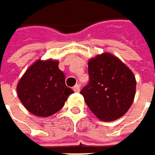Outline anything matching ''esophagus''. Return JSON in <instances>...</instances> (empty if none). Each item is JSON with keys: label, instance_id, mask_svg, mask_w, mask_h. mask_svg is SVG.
Returning <instances> with one entry per match:
<instances>
[{"label": "esophagus", "instance_id": "esophagus-1", "mask_svg": "<svg viewBox=\"0 0 155 155\" xmlns=\"http://www.w3.org/2000/svg\"><path fill=\"white\" fill-rule=\"evenodd\" d=\"M73 91H74L75 93H79V92H80V85H79V84H76V85L73 87Z\"/></svg>", "mask_w": 155, "mask_h": 155}]
</instances>
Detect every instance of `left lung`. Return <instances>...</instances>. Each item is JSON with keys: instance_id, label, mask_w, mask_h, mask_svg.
<instances>
[{"instance_id": "left-lung-1", "label": "left lung", "mask_w": 155, "mask_h": 155, "mask_svg": "<svg viewBox=\"0 0 155 155\" xmlns=\"http://www.w3.org/2000/svg\"><path fill=\"white\" fill-rule=\"evenodd\" d=\"M88 73L89 83L80 94L90 110L104 122L122 117L135 95L133 71L115 56L104 53L88 61Z\"/></svg>"}]
</instances>
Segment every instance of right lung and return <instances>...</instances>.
<instances>
[{
	"label": "right lung",
	"mask_w": 155,
	"mask_h": 155,
	"mask_svg": "<svg viewBox=\"0 0 155 155\" xmlns=\"http://www.w3.org/2000/svg\"><path fill=\"white\" fill-rule=\"evenodd\" d=\"M73 91L65 84L64 73L57 61H37L23 74L17 85L18 97L36 116L47 117L60 111Z\"/></svg>",
	"instance_id": "add662e5"
}]
</instances>
